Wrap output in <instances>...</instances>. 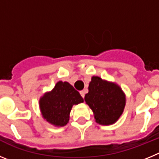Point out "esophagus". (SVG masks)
Segmentation results:
<instances>
[{"label": "esophagus", "mask_w": 159, "mask_h": 159, "mask_svg": "<svg viewBox=\"0 0 159 159\" xmlns=\"http://www.w3.org/2000/svg\"><path fill=\"white\" fill-rule=\"evenodd\" d=\"M80 93L81 96H82L83 98H84V95H85V92H84V91H81V92H80Z\"/></svg>", "instance_id": "34e87169"}]
</instances>
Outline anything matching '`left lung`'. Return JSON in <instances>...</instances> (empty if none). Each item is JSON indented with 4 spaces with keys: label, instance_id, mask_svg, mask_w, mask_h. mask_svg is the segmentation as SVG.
Masks as SVG:
<instances>
[{
    "label": "left lung",
    "instance_id": "obj_1",
    "mask_svg": "<svg viewBox=\"0 0 159 159\" xmlns=\"http://www.w3.org/2000/svg\"><path fill=\"white\" fill-rule=\"evenodd\" d=\"M84 100L93 111L95 122L105 126L117 121L126 104V96L121 88L99 76H92Z\"/></svg>",
    "mask_w": 159,
    "mask_h": 159
}]
</instances>
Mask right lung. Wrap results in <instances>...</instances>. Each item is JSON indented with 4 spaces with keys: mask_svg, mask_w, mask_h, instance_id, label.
Wrapping results in <instances>:
<instances>
[{
    "mask_svg": "<svg viewBox=\"0 0 159 159\" xmlns=\"http://www.w3.org/2000/svg\"><path fill=\"white\" fill-rule=\"evenodd\" d=\"M83 102L80 94L69 83L59 81L51 92L40 98L39 104L46 121L57 127H64L69 121L73 105Z\"/></svg>",
    "mask_w": 159,
    "mask_h": 159,
    "instance_id": "right-lung-1",
    "label": "right lung"
}]
</instances>
